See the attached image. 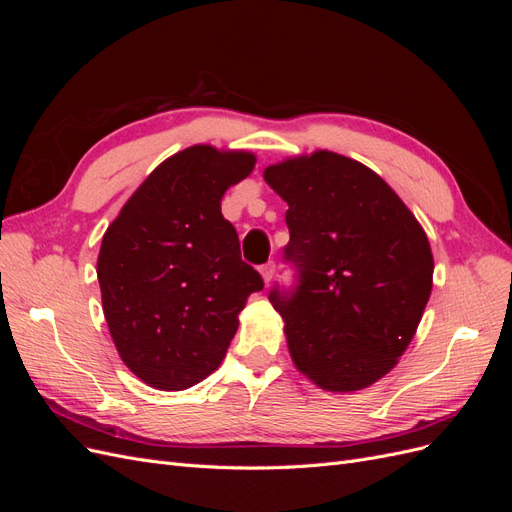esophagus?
Returning <instances> with one entry per match:
<instances>
[{
  "label": "esophagus",
  "instance_id": "esophagus-1",
  "mask_svg": "<svg viewBox=\"0 0 512 512\" xmlns=\"http://www.w3.org/2000/svg\"><path fill=\"white\" fill-rule=\"evenodd\" d=\"M273 273H275V262H267V265L260 267V275H262V280H265V284H269L273 280Z\"/></svg>",
  "mask_w": 512,
  "mask_h": 512
}]
</instances>
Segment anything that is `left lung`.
<instances>
[{
	"mask_svg": "<svg viewBox=\"0 0 512 512\" xmlns=\"http://www.w3.org/2000/svg\"><path fill=\"white\" fill-rule=\"evenodd\" d=\"M288 205L286 258L299 269L284 320L290 359L318 389H367L399 363L433 286L425 230L404 200L365 164L329 149L262 170Z\"/></svg>",
	"mask_w": 512,
	"mask_h": 512,
	"instance_id": "1",
	"label": "left lung"
}]
</instances>
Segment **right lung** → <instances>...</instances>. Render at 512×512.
<instances>
[{
    "label": "right lung",
    "mask_w": 512,
    "mask_h": 512,
    "mask_svg": "<svg viewBox=\"0 0 512 512\" xmlns=\"http://www.w3.org/2000/svg\"><path fill=\"white\" fill-rule=\"evenodd\" d=\"M256 166L245 149L192 145L151 170L106 228L98 282L108 333L151 389L213 374L262 277L245 265L222 196Z\"/></svg>",
    "instance_id": "1"
}]
</instances>
